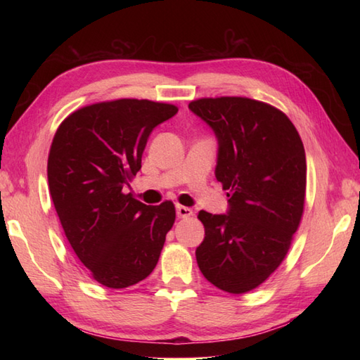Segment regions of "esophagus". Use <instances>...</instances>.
<instances>
[{"instance_id":"1","label":"esophagus","mask_w":360,"mask_h":360,"mask_svg":"<svg viewBox=\"0 0 360 360\" xmlns=\"http://www.w3.org/2000/svg\"><path fill=\"white\" fill-rule=\"evenodd\" d=\"M176 215H178V218H188L193 215V210L186 207V205H176Z\"/></svg>"}]
</instances>
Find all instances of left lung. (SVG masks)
<instances>
[{"label": "left lung", "mask_w": 360, "mask_h": 360, "mask_svg": "<svg viewBox=\"0 0 360 360\" xmlns=\"http://www.w3.org/2000/svg\"><path fill=\"white\" fill-rule=\"evenodd\" d=\"M188 110L218 141L215 176L229 209L201 210L196 262L212 285L243 294L277 269L303 215L307 156L286 114L248 97L200 98Z\"/></svg>", "instance_id": "obj_1"}]
</instances>
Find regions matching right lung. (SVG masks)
Listing matches in <instances>:
<instances>
[{
	"mask_svg": "<svg viewBox=\"0 0 360 360\" xmlns=\"http://www.w3.org/2000/svg\"><path fill=\"white\" fill-rule=\"evenodd\" d=\"M174 105L137 98L94 103L58 127L48 159L53 207L75 255L101 285L133 286L155 269L174 205H147L124 188L141 170L153 129Z\"/></svg>",
	"mask_w": 360,
	"mask_h": 360,
	"instance_id": "obj_1",
	"label": "right lung"
}]
</instances>
